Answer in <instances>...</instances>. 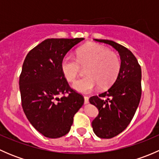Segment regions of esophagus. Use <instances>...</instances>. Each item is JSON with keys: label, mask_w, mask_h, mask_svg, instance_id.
I'll list each match as a JSON object with an SVG mask.
<instances>
[{"label": "esophagus", "mask_w": 159, "mask_h": 159, "mask_svg": "<svg viewBox=\"0 0 159 159\" xmlns=\"http://www.w3.org/2000/svg\"><path fill=\"white\" fill-rule=\"evenodd\" d=\"M84 104H89V97L88 96H84Z\"/></svg>", "instance_id": "1"}]
</instances>
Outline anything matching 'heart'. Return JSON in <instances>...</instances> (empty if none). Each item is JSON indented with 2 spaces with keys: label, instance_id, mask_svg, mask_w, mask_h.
I'll use <instances>...</instances> for the list:
<instances>
[{
  "label": "heart",
  "instance_id": "heart-1",
  "mask_svg": "<svg viewBox=\"0 0 159 159\" xmlns=\"http://www.w3.org/2000/svg\"><path fill=\"white\" fill-rule=\"evenodd\" d=\"M81 67H86L87 76L77 81L73 88L79 92L90 93L98 86L105 89L112 85L119 75L121 63L118 54L105 46L93 44L78 49L77 57L65 55L61 63L62 72L70 82L81 74Z\"/></svg>",
  "mask_w": 159,
  "mask_h": 159
}]
</instances>
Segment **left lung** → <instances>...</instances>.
<instances>
[{"label":"left lung","mask_w":159,"mask_h":159,"mask_svg":"<svg viewBox=\"0 0 159 159\" xmlns=\"http://www.w3.org/2000/svg\"><path fill=\"white\" fill-rule=\"evenodd\" d=\"M118 51L121 60L119 75L108 91L89 98L99 114L92 121L93 131L101 139H111L122 132L132 120L142 96V69L131 51L108 40L94 39Z\"/></svg>","instance_id":"1"}]
</instances>
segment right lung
Returning <instances> with one entry per match:
<instances>
[{
    "label": "right lung",
    "mask_w": 159,
    "mask_h": 159,
    "mask_svg": "<svg viewBox=\"0 0 159 159\" xmlns=\"http://www.w3.org/2000/svg\"><path fill=\"white\" fill-rule=\"evenodd\" d=\"M83 40L46 39L30 50L23 63L19 79L22 108L34 128L47 138L68 134L84 104L83 95L70 87L61 68L65 54Z\"/></svg>",
    "instance_id": "add662e5"
}]
</instances>
